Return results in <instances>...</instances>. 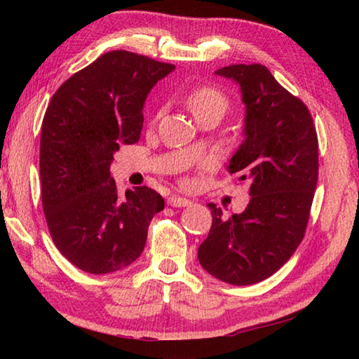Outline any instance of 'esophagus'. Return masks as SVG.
<instances>
[{
  "label": "esophagus",
  "mask_w": 359,
  "mask_h": 359,
  "mask_svg": "<svg viewBox=\"0 0 359 359\" xmlns=\"http://www.w3.org/2000/svg\"><path fill=\"white\" fill-rule=\"evenodd\" d=\"M168 204L171 205V208H188V205H191L193 203L190 199L177 196V194H172V196L168 198Z\"/></svg>",
  "instance_id": "1"
}]
</instances>
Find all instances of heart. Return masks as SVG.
<instances>
[{
  "mask_svg": "<svg viewBox=\"0 0 359 359\" xmlns=\"http://www.w3.org/2000/svg\"><path fill=\"white\" fill-rule=\"evenodd\" d=\"M185 102L196 120H201L208 115L223 117L229 106L228 96L218 88L210 87V85H199V87L193 88L188 93Z\"/></svg>",
  "mask_w": 359,
  "mask_h": 359,
  "instance_id": "heart-1",
  "label": "heart"
}]
</instances>
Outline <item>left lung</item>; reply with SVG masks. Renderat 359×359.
Listing matches in <instances>:
<instances>
[{"mask_svg": "<svg viewBox=\"0 0 359 359\" xmlns=\"http://www.w3.org/2000/svg\"><path fill=\"white\" fill-rule=\"evenodd\" d=\"M238 82L245 104L244 142L228 171L250 182V203L228 220L214 203L208 239L198 259L210 276L231 285L271 277L301 244L318 180V137L304 102L263 65L215 71Z\"/></svg>", "mask_w": 359, "mask_h": 359, "instance_id": "obj_1", "label": "left lung"}]
</instances>
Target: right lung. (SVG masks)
Segmentation results:
<instances>
[{
	"label": "right lung",
	"mask_w": 359,
	"mask_h": 359,
	"mask_svg": "<svg viewBox=\"0 0 359 359\" xmlns=\"http://www.w3.org/2000/svg\"><path fill=\"white\" fill-rule=\"evenodd\" d=\"M175 69L126 50L107 52L52 96L41 131L42 209L53 244L88 274H109L139 258L165 199L149 187L118 193L114 154L141 137L144 102Z\"/></svg>",
	"instance_id": "1"
}]
</instances>
